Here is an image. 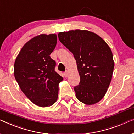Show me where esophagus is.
Masks as SVG:
<instances>
[{
	"instance_id": "esophagus-1",
	"label": "esophagus",
	"mask_w": 134,
	"mask_h": 134,
	"mask_svg": "<svg viewBox=\"0 0 134 134\" xmlns=\"http://www.w3.org/2000/svg\"><path fill=\"white\" fill-rule=\"evenodd\" d=\"M64 76L65 77H67L68 75H69V71L66 70L64 73Z\"/></svg>"
}]
</instances>
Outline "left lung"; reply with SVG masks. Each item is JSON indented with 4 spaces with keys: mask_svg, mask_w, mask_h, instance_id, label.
<instances>
[{
    "mask_svg": "<svg viewBox=\"0 0 134 134\" xmlns=\"http://www.w3.org/2000/svg\"><path fill=\"white\" fill-rule=\"evenodd\" d=\"M62 44L73 54L80 76L74 90L77 99L84 104L99 102L106 93L112 80L114 62L107 43L88 30L60 32Z\"/></svg>",
    "mask_w": 134,
    "mask_h": 134,
    "instance_id": "obj_1",
    "label": "left lung"
}]
</instances>
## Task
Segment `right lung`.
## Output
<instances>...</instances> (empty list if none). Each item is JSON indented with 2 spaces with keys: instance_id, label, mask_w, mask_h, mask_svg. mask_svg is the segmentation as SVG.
<instances>
[{
  "instance_id": "obj_1",
  "label": "right lung",
  "mask_w": 134,
  "mask_h": 134,
  "mask_svg": "<svg viewBox=\"0 0 134 134\" xmlns=\"http://www.w3.org/2000/svg\"><path fill=\"white\" fill-rule=\"evenodd\" d=\"M56 34H42L26 43L17 56L14 74L20 89L32 103L50 106L57 101L63 78L54 70L56 62L50 54L56 46Z\"/></svg>"
}]
</instances>
